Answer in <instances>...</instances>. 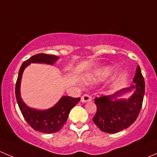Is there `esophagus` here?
Listing matches in <instances>:
<instances>
[{
    "mask_svg": "<svg viewBox=\"0 0 157 157\" xmlns=\"http://www.w3.org/2000/svg\"><path fill=\"white\" fill-rule=\"evenodd\" d=\"M92 98L90 95L88 94H84L83 96L81 97V102H89V101H91Z\"/></svg>",
    "mask_w": 157,
    "mask_h": 157,
    "instance_id": "obj_1",
    "label": "esophagus"
}]
</instances>
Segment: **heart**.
Listing matches in <instances>:
<instances>
[{
  "label": "heart",
  "mask_w": 157,
  "mask_h": 157,
  "mask_svg": "<svg viewBox=\"0 0 157 157\" xmlns=\"http://www.w3.org/2000/svg\"><path fill=\"white\" fill-rule=\"evenodd\" d=\"M111 73H112V69L110 67H102L90 73L86 76V80L90 82L100 81L108 77Z\"/></svg>",
  "instance_id": "obj_1"
}]
</instances>
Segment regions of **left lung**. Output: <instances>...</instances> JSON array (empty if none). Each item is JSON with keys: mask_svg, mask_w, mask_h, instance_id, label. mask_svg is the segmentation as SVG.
Wrapping results in <instances>:
<instances>
[{"mask_svg": "<svg viewBox=\"0 0 157 157\" xmlns=\"http://www.w3.org/2000/svg\"><path fill=\"white\" fill-rule=\"evenodd\" d=\"M134 86L120 90L115 95L95 98L97 110L93 118V122L102 131L110 134L119 132L131 126L137 119L143 104L145 93L144 78L139 66L133 79ZM135 88L133 95L128 100H113L115 96L123 91Z\"/></svg>", "mask_w": 157, "mask_h": 157, "instance_id": "left-lung-1", "label": "left lung"}]
</instances>
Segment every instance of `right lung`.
I'll use <instances>...</instances> for the list:
<instances>
[{
    "instance_id": "1",
    "label": "right lung",
    "mask_w": 157,
    "mask_h": 157,
    "mask_svg": "<svg viewBox=\"0 0 157 157\" xmlns=\"http://www.w3.org/2000/svg\"><path fill=\"white\" fill-rule=\"evenodd\" d=\"M58 59V56L41 53L35 55L22 64L19 71L16 83L15 94L19 108L26 122L35 131L45 134H52L59 131L67 121L70 111L80 100V98L63 96L59 102L52 108L47 110H36L26 106L20 96V82L24 69L30 63H45L53 64Z\"/></svg>"
}]
</instances>
